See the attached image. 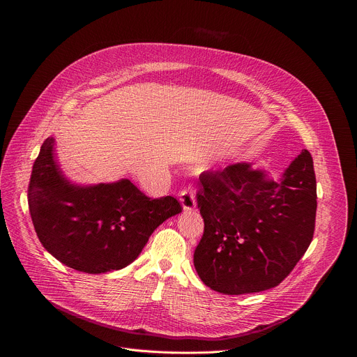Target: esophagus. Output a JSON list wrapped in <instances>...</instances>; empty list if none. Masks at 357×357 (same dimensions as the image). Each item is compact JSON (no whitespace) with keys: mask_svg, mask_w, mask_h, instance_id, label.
Returning a JSON list of instances; mask_svg holds the SVG:
<instances>
[{"mask_svg":"<svg viewBox=\"0 0 357 357\" xmlns=\"http://www.w3.org/2000/svg\"><path fill=\"white\" fill-rule=\"evenodd\" d=\"M179 200L182 203L183 211H192L196 206V200H195V195L192 189H182L179 193Z\"/></svg>","mask_w":357,"mask_h":357,"instance_id":"1","label":"esophagus"}]
</instances>
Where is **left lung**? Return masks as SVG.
Returning a JSON list of instances; mask_svg holds the SVG:
<instances>
[{
  "label": "left lung",
  "instance_id": "obj_1",
  "mask_svg": "<svg viewBox=\"0 0 357 357\" xmlns=\"http://www.w3.org/2000/svg\"><path fill=\"white\" fill-rule=\"evenodd\" d=\"M199 179L205 230L193 264L200 280L226 295L277 287L314 237L317 178L310 151L302 149L281 182L247 162L206 171Z\"/></svg>",
  "mask_w": 357,
  "mask_h": 357
}]
</instances>
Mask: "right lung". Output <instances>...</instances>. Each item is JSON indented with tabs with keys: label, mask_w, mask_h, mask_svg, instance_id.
<instances>
[{
	"label": "right lung",
	"mask_w": 357,
	"mask_h": 357,
	"mask_svg": "<svg viewBox=\"0 0 357 357\" xmlns=\"http://www.w3.org/2000/svg\"><path fill=\"white\" fill-rule=\"evenodd\" d=\"M49 137L33 162L28 206L42 245L62 264L87 274L121 270L149 236L182 212L172 196L152 199L131 181L79 186L62 174Z\"/></svg>",
	"instance_id": "add662e5"
}]
</instances>
